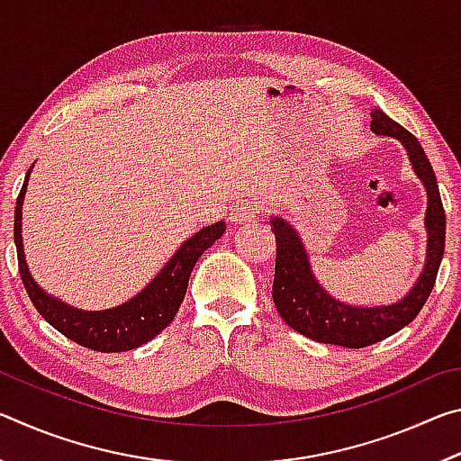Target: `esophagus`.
Masks as SVG:
<instances>
[{"label":"esophagus","instance_id":"esophagus-1","mask_svg":"<svg viewBox=\"0 0 461 461\" xmlns=\"http://www.w3.org/2000/svg\"><path fill=\"white\" fill-rule=\"evenodd\" d=\"M258 207L254 205V203H236V205H233L231 209H230V220L233 221V223H252V221H256L258 220Z\"/></svg>","mask_w":461,"mask_h":461}]
</instances>
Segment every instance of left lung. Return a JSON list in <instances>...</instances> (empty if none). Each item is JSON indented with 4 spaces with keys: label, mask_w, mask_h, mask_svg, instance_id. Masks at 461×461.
I'll list each match as a JSON object with an SVG mask.
<instances>
[{
    "label": "left lung",
    "mask_w": 461,
    "mask_h": 461,
    "mask_svg": "<svg viewBox=\"0 0 461 461\" xmlns=\"http://www.w3.org/2000/svg\"><path fill=\"white\" fill-rule=\"evenodd\" d=\"M372 131L380 136H393L407 148L417 176L423 181L429 197L427 225V262L411 293L402 301L388 307H352L335 301L317 283L309 267L305 248L296 231L283 217L270 220L272 233L276 238V267L272 299L278 315L288 327L319 343H333L343 348H366L401 331L423 309L433 291L437 270L446 249V209H443L439 186L419 140L404 130L401 123L390 120L384 112L374 109Z\"/></svg>",
    "instance_id": "1"
}]
</instances>
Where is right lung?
Segmentation results:
<instances>
[{
  "label": "right lung",
  "mask_w": 461,
  "mask_h": 461,
  "mask_svg": "<svg viewBox=\"0 0 461 461\" xmlns=\"http://www.w3.org/2000/svg\"><path fill=\"white\" fill-rule=\"evenodd\" d=\"M24 185L15 201V217H14V241L18 249V268L22 283H24L30 301L34 303L38 313L49 321L54 330L60 331L79 346L93 349V352H128L142 343L156 338L165 327L173 321L178 307L185 299L186 285L199 256L215 240H220L225 231V223L217 221L207 225L194 233L185 244L176 249V254L168 260L165 268L158 272L150 285L134 299L123 303V305L107 311H81L65 305L59 299L46 294L41 286L34 283L26 267L24 248H22V201H24L26 185Z\"/></svg>",
  "instance_id": "obj_1"
}]
</instances>
